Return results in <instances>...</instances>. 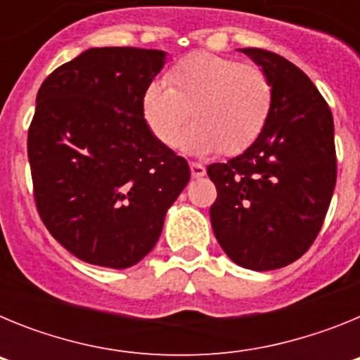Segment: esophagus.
Masks as SVG:
<instances>
[{"instance_id": "esophagus-1", "label": "esophagus", "mask_w": 360, "mask_h": 360, "mask_svg": "<svg viewBox=\"0 0 360 360\" xmlns=\"http://www.w3.org/2000/svg\"><path fill=\"white\" fill-rule=\"evenodd\" d=\"M189 167H191V174H193V178H202L205 176V173H207L205 165L200 164V162H191Z\"/></svg>"}]
</instances>
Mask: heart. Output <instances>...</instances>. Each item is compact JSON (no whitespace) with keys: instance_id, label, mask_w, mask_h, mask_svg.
I'll list each match as a JSON object with an SVG mask.
<instances>
[{"instance_id":"1","label":"heart","mask_w":360,"mask_h":360,"mask_svg":"<svg viewBox=\"0 0 360 360\" xmlns=\"http://www.w3.org/2000/svg\"><path fill=\"white\" fill-rule=\"evenodd\" d=\"M173 88L162 81L148 84L142 111L149 129L165 146H173L182 128L193 124L180 146L187 153L221 149L234 155L256 141L272 104L265 73L234 59L196 52L171 68Z\"/></svg>"}]
</instances>
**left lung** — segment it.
<instances>
[{"label": "left lung", "mask_w": 360, "mask_h": 360, "mask_svg": "<svg viewBox=\"0 0 360 360\" xmlns=\"http://www.w3.org/2000/svg\"><path fill=\"white\" fill-rule=\"evenodd\" d=\"M272 88V104L250 148L207 174L218 198L211 224L236 265L276 270L303 256L319 234L337 178L333 117L303 70L278 53L240 49Z\"/></svg>", "instance_id": "8db88e82"}]
</instances>
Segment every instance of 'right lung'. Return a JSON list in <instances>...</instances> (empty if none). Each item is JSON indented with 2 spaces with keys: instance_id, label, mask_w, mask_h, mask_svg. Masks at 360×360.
<instances>
[{
  "instance_id": "add662e5",
  "label": "right lung",
  "mask_w": 360,
  "mask_h": 360,
  "mask_svg": "<svg viewBox=\"0 0 360 360\" xmlns=\"http://www.w3.org/2000/svg\"><path fill=\"white\" fill-rule=\"evenodd\" d=\"M162 50L90 49L37 91L28 162L41 219L75 257L128 269L148 256L191 178L142 111Z\"/></svg>"
}]
</instances>
